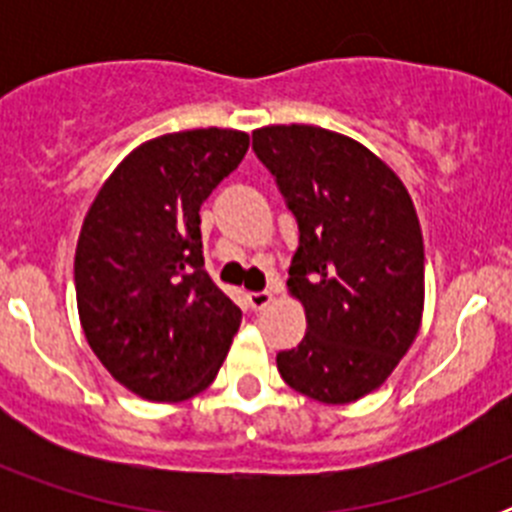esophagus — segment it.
<instances>
[{"instance_id":"esophagus-1","label":"esophagus","mask_w":512,"mask_h":512,"mask_svg":"<svg viewBox=\"0 0 512 512\" xmlns=\"http://www.w3.org/2000/svg\"><path fill=\"white\" fill-rule=\"evenodd\" d=\"M271 300H274V295H271L269 289H261V292H251L248 295V302H251L253 310H264L266 305H271Z\"/></svg>"}]
</instances>
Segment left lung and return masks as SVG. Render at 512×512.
Wrapping results in <instances>:
<instances>
[{
	"label": "left lung",
	"mask_w": 512,
	"mask_h": 512,
	"mask_svg": "<svg viewBox=\"0 0 512 512\" xmlns=\"http://www.w3.org/2000/svg\"><path fill=\"white\" fill-rule=\"evenodd\" d=\"M253 151L300 228L287 287L307 333L279 351V374L318 402L359 400L418 336L425 253L413 200L369 148L315 125L253 130Z\"/></svg>",
	"instance_id": "obj_1"
}]
</instances>
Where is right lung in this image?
I'll return each instance as SVG.
<instances>
[{
  "label": "right lung",
  "mask_w": 512,
  "mask_h": 512,
  "mask_svg": "<svg viewBox=\"0 0 512 512\" xmlns=\"http://www.w3.org/2000/svg\"><path fill=\"white\" fill-rule=\"evenodd\" d=\"M248 151L241 130H184L125 156L81 225L74 259L84 336L104 369L151 402L210 387L241 307L205 271L200 207Z\"/></svg>",
  "instance_id": "1"
}]
</instances>
